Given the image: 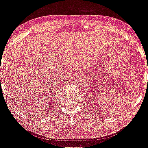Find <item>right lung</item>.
I'll use <instances>...</instances> for the list:
<instances>
[{
    "label": "right lung",
    "mask_w": 148,
    "mask_h": 148,
    "mask_svg": "<svg viewBox=\"0 0 148 148\" xmlns=\"http://www.w3.org/2000/svg\"><path fill=\"white\" fill-rule=\"evenodd\" d=\"M44 115H46V114H44Z\"/></svg>",
    "instance_id": "1"
}]
</instances>
